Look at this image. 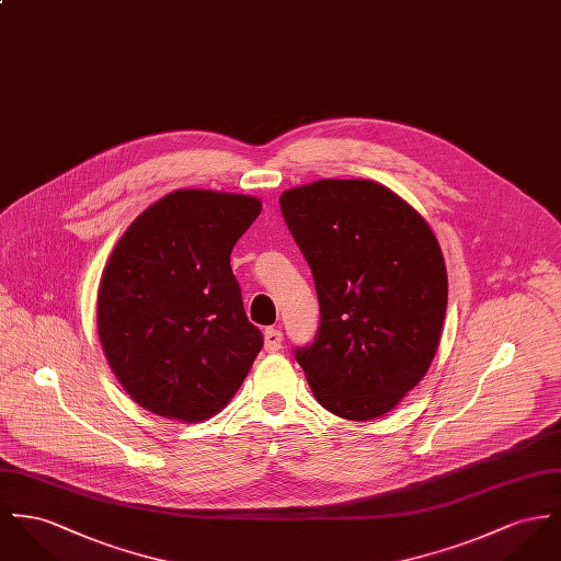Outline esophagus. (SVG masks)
I'll return each mask as SVG.
<instances>
[{
	"instance_id": "1",
	"label": "esophagus",
	"mask_w": 561,
	"mask_h": 561,
	"mask_svg": "<svg viewBox=\"0 0 561 561\" xmlns=\"http://www.w3.org/2000/svg\"><path fill=\"white\" fill-rule=\"evenodd\" d=\"M282 340H284V335L279 329H275V327L264 329V350L266 352H277L282 347Z\"/></svg>"
}]
</instances>
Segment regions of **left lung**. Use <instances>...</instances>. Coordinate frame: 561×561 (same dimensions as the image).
<instances>
[{
	"label": "left lung",
	"mask_w": 561,
	"mask_h": 561,
	"mask_svg": "<svg viewBox=\"0 0 561 561\" xmlns=\"http://www.w3.org/2000/svg\"><path fill=\"white\" fill-rule=\"evenodd\" d=\"M320 305L295 347L311 392L347 421L387 414L432 365L448 277L430 224L376 181L322 179L279 198Z\"/></svg>",
	"instance_id": "obj_1"
}]
</instances>
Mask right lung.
I'll list each match as a JSON object with an SVG mask.
<instances>
[{
    "label": "right lung",
    "mask_w": 561,
    "mask_h": 561,
    "mask_svg": "<svg viewBox=\"0 0 561 561\" xmlns=\"http://www.w3.org/2000/svg\"><path fill=\"white\" fill-rule=\"evenodd\" d=\"M241 194L179 190L131 221L98 293V333L122 387L153 414L219 412L264 344L230 254L260 216Z\"/></svg>",
    "instance_id": "right-lung-1"
}]
</instances>
